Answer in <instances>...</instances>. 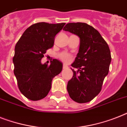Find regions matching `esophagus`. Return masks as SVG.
<instances>
[{"mask_svg":"<svg viewBox=\"0 0 127 127\" xmlns=\"http://www.w3.org/2000/svg\"><path fill=\"white\" fill-rule=\"evenodd\" d=\"M63 68L64 70H65V69H68V66L67 65H66V64H63Z\"/></svg>","mask_w":127,"mask_h":127,"instance_id":"1","label":"esophagus"}]
</instances>
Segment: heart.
Masks as SVG:
<instances>
[{"instance_id": "obj_1", "label": "heart", "mask_w": 127, "mask_h": 127, "mask_svg": "<svg viewBox=\"0 0 127 127\" xmlns=\"http://www.w3.org/2000/svg\"><path fill=\"white\" fill-rule=\"evenodd\" d=\"M59 58L61 59L62 61H63L64 62H67L70 59V55L68 54H67L66 53H61L59 55Z\"/></svg>"}]
</instances>
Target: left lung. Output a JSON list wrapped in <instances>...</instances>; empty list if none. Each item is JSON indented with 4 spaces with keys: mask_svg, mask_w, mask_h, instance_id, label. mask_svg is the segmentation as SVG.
Masks as SVG:
<instances>
[{
    "mask_svg": "<svg viewBox=\"0 0 127 127\" xmlns=\"http://www.w3.org/2000/svg\"><path fill=\"white\" fill-rule=\"evenodd\" d=\"M64 31L77 35L79 51L71 65L73 77L67 84L70 97L76 102L92 100L100 92L112 60L110 48L97 30L85 23H70Z\"/></svg>",
    "mask_w": 127,
    "mask_h": 127,
    "instance_id": "8db88e82",
    "label": "left lung"
}]
</instances>
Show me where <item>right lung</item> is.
<instances>
[{
	"label": "right lung",
	"instance_id": "obj_1",
	"mask_svg": "<svg viewBox=\"0 0 127 127\" xmlns=\"http://www.w3.org/2000/svg\"><path fill=\"white\" fill-rule=\"evenodd\" d=\"M64 23H37L27 29L15 47L13 72L21 93L28 99L39 100L47 95L55 76L62 71L63 63L56 59L50 65L42 64L47 49L53 47L55 36Z\"/></svg>",
	"mask_w": 127,
	"mask_h": 127
}]
</instances>
